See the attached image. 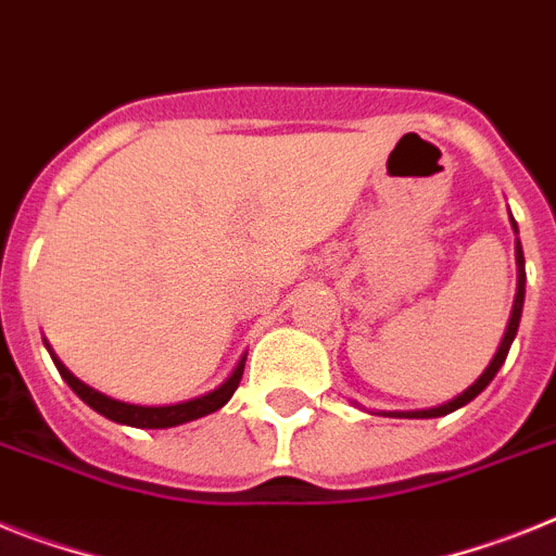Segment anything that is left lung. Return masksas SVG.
Returning a JSON list of instances; mask_svg holds the SVG:
<instances>
[{
  "instance_id": "obj_1",
  "label": "left lung",
  "mask_w": 556,
  "mask_h": 556,
  "mask_svg": "<svg viewBox=\"0 0 556 556\" xmlns=\"http://www.w3.org/2000/svg\"><path fill=\"white\" fill-rule=\"evenodd\" d=\"M511 228H515L517 235V223L515 217H511ZM515 256H517V293H515V305H511V316H508V325H506V333H503L501 339V348H497V353L492 356V362H489V367L483 372H480L478 379H475V384H469L460 395H455L452 401H446V404H438V407H429V409H407V413H399V409H393V413H381L387 415V418H441V415H450L455 413V409H460L464 404H469L472 399H478L483 390L489 387V381L497 376V370L503 367V362H506L508 356V348H511V342H515L517 336V328H520V316H523V300H526V260H523V245H520V240H517L515 245Z\"/></svg>"
}]
</instances>
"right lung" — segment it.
Masks as SVG:
<instances>
[{"instance_id": "add662e5", "label": "right lung", "mask_w": 556, "mask_h": 556, "mask_svg": "<svg viewBox=\"0 0 556 556\" xmlns=\"http://www.w3.org/2000/svg\"><path fill=\"white\" fill-rule=\"evenodd\" d=\"M45 348L50 350V356H53V365L59 367L62 372V379L73 387V393L87 404V407L96 409L98 415H104L110 421L115 424H124V427H138V429H169V427H180V424H189L194 418H203L208 413H217V409L226 404L235 390L240 387L242 379V367H245V356H240V362L235 365V370L228 372V379L223 384H217L214 390L208 393L198 395V399H189V401H177V404H161V407H147V404H129V401H118L112 399V395L98 393L92 390L90 384H84L81 379H76L67 367L59 362V356L53 353V348L48 344L45 339Z\"/></svg>"}]
</instances>
